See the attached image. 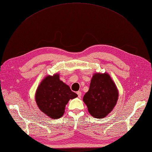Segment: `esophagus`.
I'll use <instances>...</instances> for the list:
<instances>
[{
  "label": "esophagus",
  "instance_id": "esophagus-1",
  "mask_svg": "<svg viewBox=\"0 0 152 152\" xmlns=\"http://www.w3.org/2000/svg\"><path fill=\"white\" fill-rule=\"evenodd\" d=\"M77 95H78V97H79V98H80V96H81V94H82V93H81V92H80V91L77 92Z\"/></svg>",
  "mask_w": 152,
  "mask_h": 152
}]
</instances>
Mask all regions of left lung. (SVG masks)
Listing matches in <instances>:
<instances>
[{"instance_id": "1", "label": "left lung", "mask_w": 152, "mask_h": 152, "mask_svg": "<svg viewBox=\"0 0 152 152\" xmlns=\"http://www.w3.org/2000/svg\"><path fill=\"white\" fill-rule=\"evenodd\" d=\"M118 96L115 83L107 73H96L92 77L83 101L92 117L102 119L112 111Z\"/></svg>"}]
</instances>
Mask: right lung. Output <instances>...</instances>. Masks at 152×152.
<instances>
[{
  "label": "right lung",
  "instance_id": "1",
  "mask_svg": "<svg viewBox=\"0 0 152 152\" xmlns=\"http://www.w3.org/2000/svg\"><path fill=\"white\" fill-rule=\"evenodd\" d=\"M77 96L69 86L60 80L58 74H55L43 79L37 90L35 100L43 113L50 118L58 119L64 115L68 101Z\"/></svg>",
  "mask_w": 152,
  "mask_h": 152
}]
</instances>
